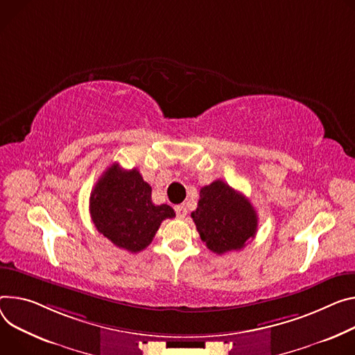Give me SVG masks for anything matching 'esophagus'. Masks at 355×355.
<instances>
[{"label":"esophagus","instance_id":"esophagus-1","mask_svg":"<svg viewBox=\"0 0 355 355\" xmlns=\"http://www.w3.org/2000/svg\"><path fill=\"white\" fill-rule=\"evenodd\" d=\"M174 209H175V214H177V216L178 218H185V215H187V207L184 205V204H181V205H175L174 207Z\"/></svg>","mask_w":355,"mask_h":355}]
</instances>
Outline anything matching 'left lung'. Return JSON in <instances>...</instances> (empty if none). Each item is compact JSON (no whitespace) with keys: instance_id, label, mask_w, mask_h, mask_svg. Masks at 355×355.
<instances>
[{"instance_id":"left-lung-1","label":"left lung","mask_w":355,"mask_h":355,"mask_svg":"<svg viewBox=\"0 0 355 355\" xmlns=\"http://www.w3.org/2000/svg\"><path fill=\"white\" fill-rule=\"evenodd\" d=\"M191 216L202 242L216 254L241 250L257 230V215L249 200L222 180L201 188Z\"/></svg>"}]
</instances>
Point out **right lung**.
Instances as JSON below:
<instances>
[{
	"mask_svg": "<svg viewBox=\"0 0 355 355\" xmlns=\"http://www.w3.org/2000/svg\"><path fill=\"white\" fill-rule=\"evenodd\" d=\"M89 209L96 230L132 253L146 249L161 222L175 216L170 205L153 204L151 187L137 168L123 170L117 163L96 182Z\"/></svg>",
	"mask_w": 355,
	"mask_h": 355,
	"instance_id": "right-lung-1",
	"label": "right lung"
}]
</instances>
